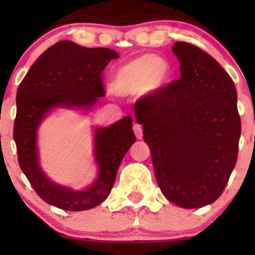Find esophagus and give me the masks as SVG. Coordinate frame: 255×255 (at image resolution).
Returning <instances> with one entry per match:
<instances>
[{
  "instance_id": "34e87169",
  "label": "esophagus",
  "mask_w": 255,
  "mask_h": 255,
  "mask_svg": "<svg viewBox=\"0 0 255 255\" xmlns=\"http://www.w3.org/2000/svg\"><path fill=\"white\" fill-rule=\"evenodd\" d=\"M133 130H134V133H135L136 139H142V127L141 126L135 124L133 126Z\"/></svg>"
}]
</instances>
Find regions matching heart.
<instances>
[{"mask_svg": "<svg viewBox=\"0 0 255 255\" xmlns=\"http://www.w3.org/2000/svg\"><path fill=\"white\" fill-rule=\"evenodd\" d=\"M171 66L156 54H142L122 64L110 83V91L120 97L137 93L152 96L170 83Z\"/></svg>", "mask_w": 255, "mask_h": 255, "instance_id": "heart-1", "label": "heart"}]
</instances>
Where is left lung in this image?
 I'll return each mask as SVG.
<instances>
[{"label":"left lung","instance_id":"left-lung-1","mask_svg":"<svg viewBox=\"0 0 255 255\" xmlns=\"http://www.w3.org/2000/svg\"><path fill=\"white\" fill-rule=\"evenodd\" d=\"M181 78L134 105L164 197L198 209L221 197L238 160L241 119L235 85L207 52L172 46Z\"/></svg>","mask_w":255,"mask_h":255}]
</instances>
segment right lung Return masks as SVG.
Masks as SVG:
<instances>
[{"label":"right lung","mask_w":255,"mask_h":255,"mask_svg":"<svg viewBox=\"0 0 255 255\" xmlns=\"http://www.w3.org/2000/svg\"><path fill=\"white\" fill-rule=\"evenodd\" d=\"M119 58L108 48H85L71 40L50 46L37 58L16 92L14 141L22 172L45 203L67 211H85L103 203L110 194L119 166L135 142L130 116L108 127H93V157L97 177L75 191L54 182L39 163L38 129L55 109L91 111L104 96L102 73Z\"/></svg>","instance_id":"right-lung-1"}]
</instances>
